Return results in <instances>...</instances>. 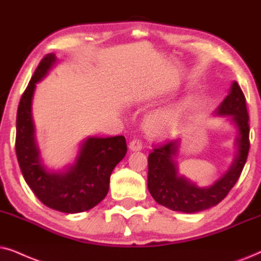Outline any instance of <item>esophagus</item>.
Wrapping results in <instances>:
<instances>
[{
	"label": "esophagus",
	"mask_w": 261,
	"mask_h": 261,
	"mask_svg": "<svg viewBox=\"0 0 261 261\" xmlns=\"http://www.w3.org/2000/svg\"><path fill=\"white\" fill-rule=\"evenodd\" d=\"M128 148H130V150H133V151L141 150V149H142V142L138 140V138H134V140L130 142V145H128Z\"/></svg>",
	"instance_id": "obj_1"
}]
</instances>
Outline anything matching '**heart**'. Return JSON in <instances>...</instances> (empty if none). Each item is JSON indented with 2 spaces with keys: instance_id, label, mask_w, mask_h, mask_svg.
<instances>
[{
  "instance_id": "obj_1",
  "label": "heart",
  "mask_w": 261,
  "mask_h": 261,
  "mask_svg": "<svg viewBox=\"0 0 261 261\" xmlns=\"http://www.w3.org/2000/svg\"><path fill=\"white\" fill-rule=\"evenodd\" d=\"M189 103L186 101L175 103V105L166 107V109L159 110L148 117L147 123V130L150 134L160 135L165 134L167 131L174 128L187 110Z\"/></svg>"
}]
</instances>
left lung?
<instances>
[{"instance_id":"obj_1","label":"left lung","mask_w":261,"mask_h":261,"mask_svg":"<svg viewBox=\"0 0 261 261\" xmlns=\"http://www.w3.org/2000/svg\"><path fill=\"white\" fill-rule=\"evenodd\" d=\"M217 116H230L238 127V152L228 172L213 186L198 187L179 175L175 156L179 140H167L154 145L148 158V190L156 203L173 211L192 214L217 205L227 197L241 175L249 151V117L246 98L238 82H232L218 109Z\"/></svg>"}]
</instances>
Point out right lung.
Returning <instances> with one entry per match:
<instances>
[{"instance_id":"right-lung-1","label":"right lung","mask_w":261,"mask_h":261,"mask_svg":"<svg viewBox=\"0 0 261 261\" xmlns=\"http://www.w3.org/2000/svg\"><path fill=\"white\" fill-rule=\"evenodd\" d=\"M48 54L40 61L20 99L16 114L15 151L23 179L44 205L65 214L87 211L106 197L110 176L124 159L127 147L124 136L88 137L82 142L76 161L65 172H48L40 159L32 118L36 85L56 63Z\"/></svg>"}]
</instances>
